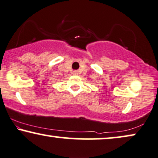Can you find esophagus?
Instances as JSON below:
<instances>
[{
    "instance_id": "1",
    "label": "esophagus",
    "mask_w": 158,
    "mask_h": 158,
    "mask_svg": "<svg viewBox=\"0 0 158 158\" xmlns=\"http://www.w3.org/2000/svg\"><path fill=\"white\" fill-rule=\"evenodd\" d=\"M73 74H74V75H77V74H78V71H73Z\"/></svg>"
}]
</instances>
